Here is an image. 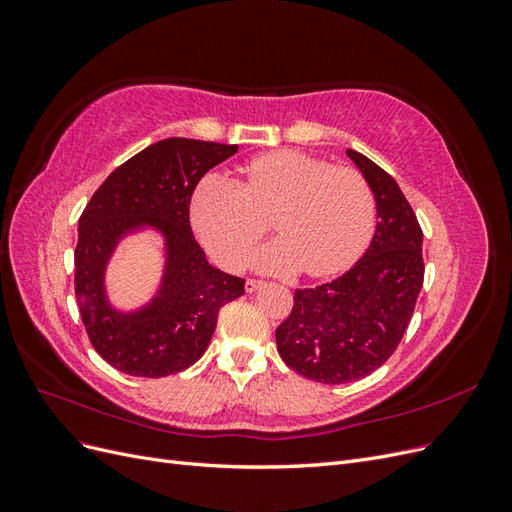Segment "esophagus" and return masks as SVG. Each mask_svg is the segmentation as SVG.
Segmentation results:
<instances>
[{
  "label": "esophagus",
  "mask_w": 512,
  "mask_h": 512,
  "mask_svg": "<svg viewBox=\"0 0 512 512\" xmlns=\"http://www.w3.org/2000/svg\"><path fill=\"white\" fill-rule=\"evenodd\" d=\"M260 286H262V282H258V280H247L245 282V292H256Z\"/></svg>",
  "instance_id": "34e87169"
}]
</instances>
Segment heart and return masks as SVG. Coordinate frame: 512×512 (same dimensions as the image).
Returning a JSON list of instances; mask_svg holds the SVG:
<instances>
[{
	"label": "heart",
	"mask_w": 512,
	"mask_h": 512,
	"mask_svg": "<svg viewBox=\"0 0 512 512\" xmlns=\"http://www.w3.org/2000/svg\"><path fill=\"white\" fill-rule=\"evenodd\" d=\"M280 241L256 258L260 271L299 269L312 277L346 269L363 252L376 218V200L359 170L329 166L301 151L260 153L241 179L211 173L198 181L190 218L207 252L241 267L265 235L271 215Z\"/></svg>",
	"instance_id": "b5f03b06"
}]
</instances>
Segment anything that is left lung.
I'll return each mask as SVG.
<instances>
[{
    "label": "left lung",
    "mask_w": 512,
    "mask_h": 512,
    "mask_svg": "<svg viewBox=\"0 0 512 512\" xmlns=\"http://www.w3.org/2000/svg\"><path fill=\"white\" fill-rule=\"evenodd\" d=\"M376 200V232L344 275L294 292L275 342L284 363L320 384H346L376 371L404 337L423 288V230L397 181L348 149Z\"/></svg>",
    "instance_id": "8db88e82"
}]
</instances>
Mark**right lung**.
Wrapping results in <instances>:
<instances>
[{"label": "right lung", "mask_w": 512, "mask_h": 512, "mask_svg": "<svg viewBox=\"0 0 512 512\" xmlns=\"http://www.w3.org/2000/svg\"><path fill=\"white\" fill-rule=\"evenodd\" d=\"M237 145L170 136L115 168L79 220L74 292L91 346L138 378H164L205 354L220 309L239 299L245 280L209 265L190 228V198L207 170ZM153 231L163 241V273L152 297L119 308L105 271L121 240Z\"/></svg>", "instance_id": "right-lung-1"}]
</instances>
